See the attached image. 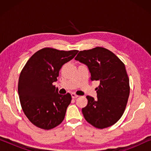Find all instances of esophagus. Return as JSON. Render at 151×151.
Segmentation results:
<instances>
[{"label": "esophagus", "mask_w": 151, "mask_h": 151, "mask_svg": "<svg viewBox=\"0 0 151 151\" xmlns=\"http://www.w3.org/2000/svg\"><path fill=\"white\" fill-rule=\"evenodd\" d=\"M71 97H72V98H77L78 96V95H76L75 93H72Z\"/></svg>", "instance_id": "34e87169"}]
</instances>
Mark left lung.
<instances>
[{
    "instance_id": "8db88e82",
    "label": "left lung",
    "mask_w": 151,
    "mask_h": 151,
    "mask_svg": "<svg viewBox=\"0 0 151 151\" xmlns=\"http://www.w3.org/2000/svg\"><path fill=\"white\" fill-rule=\"evenodd\" d=\"M75 60L87 66L92 81L100 82L97 99L86 96L87 105L82 109L84 118L98 129L113 125L124 112L129 96L124 64L111 51L100 47L80 51Z\"/></svg>"
}]
</instances>
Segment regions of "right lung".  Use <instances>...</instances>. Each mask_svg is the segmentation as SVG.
Instances as JSON below:
<instances>
[{"label": "right lung", "mask_w": 151, "mask_h": 151, "mask_svg": "<svg viewBox=\"0 0 151 151\" xmlns=\"http://www.w3.org/2000/svg\"><path fill=\"white\" fill-rule=\"evenodd\" d=\"M78 50L43 48L24 65L18 80V92L22 111L31 122L45 130L62 123L71 101V94L58 93L53 85L64 64L73 58Z\"/></svg>", "instance_id": "obj_1"}]
</instances>
